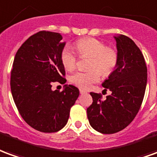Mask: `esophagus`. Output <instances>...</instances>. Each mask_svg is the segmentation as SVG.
Masks as SVG:
<instances>
[{
    "label": "esophagus",
    "mask_w": 157,
    "mask_h": 157,
    "mask_svg": "<svg viewBox=\"0 0 157 157\" xmlns=\"http://www.w3.org/2000/svg\"><path fill=\"white\" fill-rule=\"evenodd\" d=\"M79 92H80V94H85V93H87L86 91L84 90H82V89H80V90H79Z\"/></svg>",
    "instance_id": "34e87169"
}]
</instances>
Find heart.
<instances>
[{
	"label": "heart",
	"mask_w": 157,
	"mask_h": 157,
	"mask_svg": "<svg viewBox=\"0 0 157 157\" xmlns=\"http://www.w3.org/2000/svg\"><path fill=\"white\" fill-rule=\"evenodd\" d=\"M74 50L80 57H90L87 71L76 72L69 78L70 83L81 89H89L103 76H108L115 70L118 63V53L116 50L106 46L104 42L94 38H83L74 44ZM61 62L67 71L76 67L77 56L69 46L61 52Z\"/></svg>",
	"instance_id": "obj_1"
}]
</instances>
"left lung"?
<instances>
[{"label":"left lung","instance_id":"left-lung-1","mask_svg":"<svg viewBox=\"0 0 157 157\" xmlns=\"http://www.w3.org/2000/svg\"><path fill=\"white\" fill-rule=\"evenodd\" d=\"M118 63L102 86L112 91L105 100L91 92L93 102L87 108L91 127L100 133L115 134L125 128L140 111L147 83V67L144 56L130 38L115 37Z\"/></svg>","mask_w":157,"mask_h":157}]
</instances>
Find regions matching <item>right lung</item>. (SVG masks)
Masks as SVG:
<instances>
[{
	"label": "right lung",
	"mask_w": 157,
	"mask_h": 157,
	"mask_svg": "<svg viewBox=\"0 0 157 157\" xmlns=\"http://www.w3.org/2000/svg\"><path fill=\"white\" fill-rule=\"evenodd\" d=\"M59 33L40 31L17 52L11 71V91L20 115L34 129L55 133L67 123L70 110L79 95L78 89L66 85L52 90V84H65L61 52L65 45Z\"/></svg>",
	"instance_id": "right-lung-1"
}]
</instances>
